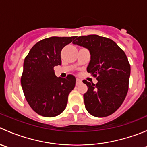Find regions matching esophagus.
Returning <instances> with one entry per match:
<instances>
[{
  "instance_id": "obj_1",
  "label": "esophagus",
  "mask_w": 147,
  "mask_h": 147,
  "mask_svg": "<svg viewBox=\"0 0 147 147\" xmlns=\"http://www.w3.org/2000/svg\"><path fill=\"white\" fill-rule=\"evenodd\" d=\"M81 82H82V81H81L80 80H79V79L76 80V85H78V84H80Z\"/></svg>"
}]
</instances>
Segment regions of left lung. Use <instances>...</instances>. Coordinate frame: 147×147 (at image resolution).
Returning a JSON list of instances; mask_svg holds the SVG:
<instances>
[{
  "label": "left lung",
  "instance_id": "1",
  "mask_svg": "<svg viewBox=\"0 0 147 147\" xmlns=\"http://www.w3.org/2000/svg\"><path fill=\"white\" fill-rule=\"evenodd\" d=\"M75 38L72 43L90 50L87 70L98 81L96 84L82 81L88 87L83 95L86 109L97 117L109 116L121 106L128 92L131 68L127 55L107 38L90 35Z\"/></svg>",
  "mask_w": 147,
  "mask_h": 147
}]
</instances>
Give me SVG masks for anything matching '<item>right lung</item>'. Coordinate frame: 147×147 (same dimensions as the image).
<instances>
[{
    "label": "right lung",
    "mask_w": 147,
    "mask_h": 147,
    "mask_svg": "<svg viewBox=\"0 0 147 147\" xmlns=\"http://www.w3.org/2000/svg\"><path fill=\"white\" fill-rule=\"evenodd\" d=\"M74 37H51L37 42L30 50L23 64L21 86L28 103L36 113L46 117L61 114L74 89L72 75L57 78L54 67L61 65V50Z\"/></svg>",
    "instance_id": "add662e5"
}]
</instances>
